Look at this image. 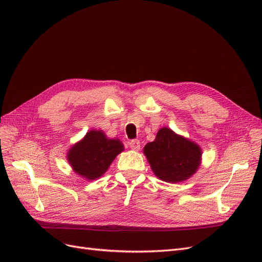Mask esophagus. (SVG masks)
<instances>
[{
    "mask_svg": "<svg viewBox=\"0 0 262 262\" xmlns=\"http://www.w3.org/2000/svg\"><path fill=\"white\" fill-rule=\"evenodd\" d=\"M140 145H141V143H140L139 140H131V141L129 142V146H130L133 150H139V149H140Z\"/></svg>",
    "mask_w": 262,
    "mask_h": 262,
    "instance_id": "1",
    "label": "esophagus"
}]
</instances>
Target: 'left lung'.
<instances>
[{"instance_id":"obj_1","label":"left lung","mask_w":262,"mask_h":262,"mask_svg":"<svg viewBox=\"0 0 262 262\" xmlns=\"http://www.w3.org/2000/svg\"><path fill=\"white\" fill-rule=\"evenodd\" d=\"M143 150L153 172L166 182H180L191 177L199 168L202 156L199 145L168 128L158 131L155 140Z\"/></svg>"}]
</instances>
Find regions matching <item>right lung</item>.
<instances>
[{"label":"right lung","mask_w":262,"mask_h":262,"mask_svg":"<svg viewBox=\"0 0 262 262\" xmlns=\"http://www.w3.org/2000/svg\"><path fill=\"white\" fill-rule=\"evenodd\" d=\"M122 150L123 144L120 141L108 139L101 130H92L70 148L68 161L77 175L94 180L104 175Z\"/></svg>","instance_id":"add662e5"}]
</instances>
